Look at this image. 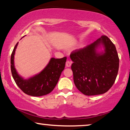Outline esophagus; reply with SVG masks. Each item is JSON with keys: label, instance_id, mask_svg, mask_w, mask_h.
<instances>
[{"label": "esophagus", "instance_id": "1", "mask_svg": "<svg viewBox=\"0 0 130 130\" xmlns=\"http://www.w3.org/2000/svg\"><path fill=\"white\" fill-rule=\"evenodd\" d=\"M71 64H72V63H71V62L70 61H67L66 63V66L67 67H70Z\"/></svg>", "mask_w": 130, "mask_h": 130}]
</instances>
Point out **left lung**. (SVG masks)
Instances as JSON below:
<instances>
[{
    "mask_svg": "<svg viewBox=\"0 0 130 130\" xmlns=\"http://www.w3.org/2000/svg\"><path fill=\"white\" fill-rule=\"evenodd\" d=\"M101 45L104 52L98 53ZM71 68L77 89L88 96L105 93L112 86L118 74L119 57L116 47L106 35L83 48L71 53Z\"/></svg>",
    "mask_w": 130,
    "mask_h": 130,
    "instance_id": "obj_1",
    "label": "left lung"
}]
</instances>
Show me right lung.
Here are the masks:
<instances>
[{
	"instance_id": "right-lung-1",
	"label": "right lung",
	"mask_w": 130,
	"mask_h": 130,
	"mask_svg": "<svg viewBox=\"0 0 130 130\" xmlns=\"http://www.w3.org/2000/svg\"><path fill=\"white\" fill-rule=\"evenodd\" d=\"M18 44V42L14 47L10 57V69L16 84L25 93L32 96H41L50 93L56 87L61 72L64 69L67 57L51 58L42 72L25 80L18 74L14 66V55Z\"/></svg>"
}]
</instances>
